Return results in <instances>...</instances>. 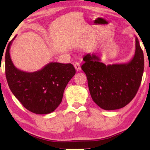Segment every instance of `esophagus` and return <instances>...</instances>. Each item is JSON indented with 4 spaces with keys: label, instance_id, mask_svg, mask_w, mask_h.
<instances>
[{
    "label": "esophagus",
    "instance_id": "obj_1",
    "mask_svg": "<svg viewBox=\"0 0 150 150\" xmlns=\"http://www.w3.org/2000/svg\"><path fill=\"white\" fill-rule=\"evenodd\" d=\"M74 67L75 69L77 70V71H79V70L81 69V66H80V64L79 62H75L74 64Z\"/></svg>",
    "mask_w": 150,
    "mask_h": 150
}]
</instances>
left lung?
<instances>
[{
	"mask_svg": "<svg viewBox=\"0 0 150 150\" xmlns=\"http://www.w3.org/2000/svg\"><path fill=\"white\" fill-rule=\"evenodd\" d=\"M81 68L86 73L92 99L102 109L113 110L126 106L135 97L141 83L144 61L135 37V52L127 63L106 65L95 53L84 55Z\"/></svg>",
	"mask_w": 150,
	"mask_h": 150,
	"instance_id": "1",
	"label": "left lung"
}]
</instances>
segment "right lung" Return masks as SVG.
Returning a JSON list of instances; mask_svg holds the SVG:
<instances>
[{
    "label": "right lung",
    "instance_id": "obj_1",
    "mask_svg": "<svg viewBox=\"0 0 150 150\" xmlns=\"http://www.w3.org/2000/svg\"><path fill=\"white\" fill-rule=\"evenodd\" d=\"M9 42L5 55V71L9 88L25 108L36 114L53 112L61 103L64 91L75 74L71 64L50 62L35 72L17 69L12 62Z\"/></svg>",
    "mask_w": 150,
    "mask_h": 150
}]
</instances>
